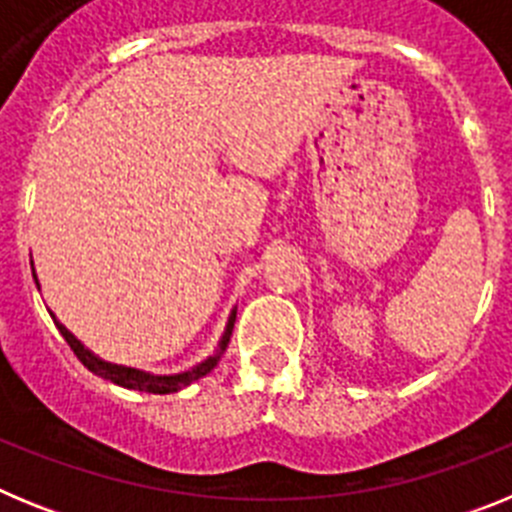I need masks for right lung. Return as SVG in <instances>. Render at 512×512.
Segmentation results:
<instances>
[{
	"label": "right lung",
	"mask_w": 512,
	"mask_h": 512,
	"mask_svg": "<svg viewBox=\"0 0 512 512\" xmlns=\"http://www.w3.org/2000/svg\"><path fill=\"white\" fill-rule=\"evenodd\" d=\"M30 266H33V261H30ZM33 279H35V284H38L35 269H33ZM235 312L238 310L233 307V310H230L228 325H225L223 338H220V343H217V348H215V354L207 356L205 361H200L197 366H192V369H187V372H179V374H151V372H143V369H133V366L110 364V361H104V359H99L97 354H92V351H89V348L84 346V343H81L79 338H76L74 333L66 328V325L58 323V318L53 315V312H51V318H53V323H56V328L61 330V336L66 338V343L71 346V351L76 354V359L87 366L89 372H94L97 377H102V379H110L112 384H120V387H125V390L151 392V395H171V392L184 390V387H189V384L197 382V379H202L205 374H210L212 369H215L217 361H220V356H223L225 348H228L230 336H233Z\"/></svg>",
	"instance_id": "1"
}]
</instances>
